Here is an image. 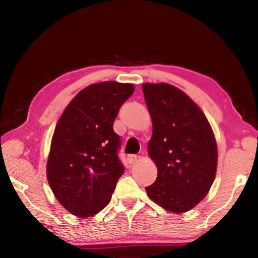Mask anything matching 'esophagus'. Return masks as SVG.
Segmentation results:
<instances>
[{"mask_svg":"<svg viewBox=\"0 0 258 258\" xmlns=\"http://www.w3.org/2000/svg\"><path fill=\"white\" fill-rule=\"evenodd\" d=\"M137 160H138V157L135 156V155H130V156H127V161H128V164L133 165V164L137 163Z\"/></svg>","mask_w":258,"mask_h":258,"instance_id":"34e87169","label":"esophagus"}]
</instances>
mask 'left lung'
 <instances>
[{
	"mask_svg": "<svg viewBox=\"0 0 258 258\" xmlns=\"http://www.w3.org/2000/svg\"><path fill=\"white\" fill-rule=\"evenodd\" d=\"M142 90L152 121L148 154L158 171L147 195L166 211L189 212L215 180V135L198 104L176 86L145 83Z\"/></svg>",
	"mask_w": 258,
	"mask_h": 258,
	"instance_id": "1",
	"label": "left lung"
}]
</instances>
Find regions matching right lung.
<instances>
[{
	"label": "right lung",
	"mask_w": 258,
	"mask_h": 258,
	"mask_svg": "<svg viewBox=\"0 0 258 258\" xmlns=\"http://www.w3.org/2000/svg\"><path fill=\"white\" fill-rule=\"evenodd\" d=\"M134 90L130 83H95L80 91L61 113L46 177L56 200L73 215L91 217L110 203L124 173L117 157L120 139L112 126Z\"/></svg>",
	"instance_id": "right-lung-1"
}]
</instances>
